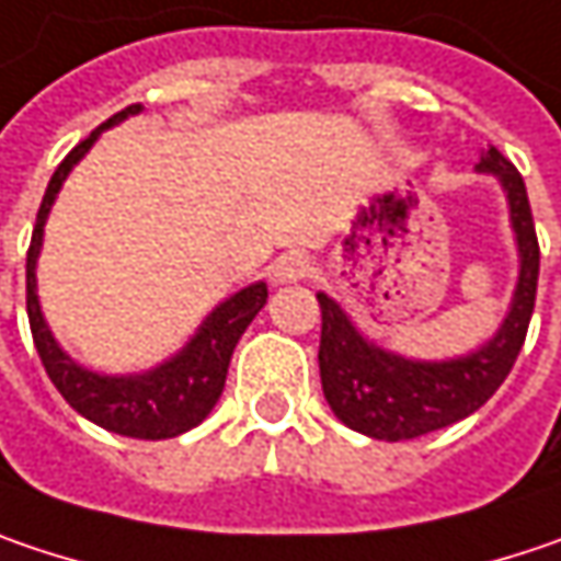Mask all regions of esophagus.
<instances>
[{
	"label": "esophagus",
	"instance_id": "1",
	"mask_svg": "<svg viewBox=\"0 0 561 561\" xmlns=\"http://www.w3.org/2000/svg\"><path fill=\"white\" fill-rule=\"evenodd\" d=\"M311 273V260L305 253H282L279 260L273 263L270 276L276 285H291V282H301Z\"/></svg>",
	"mask_w": 561,
	"mask_h": 561
}]
</instances>
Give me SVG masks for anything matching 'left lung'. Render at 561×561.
<instances>
[{"label": "left lung", "instance_id": "1", "mask_svg": "<svg viewBox=\"0 0 561 561\" xmlns=\"http://www.w3.org/2000/svg\"><path fill=\"white\" fill-rule=\"evenodd\" d=\"M477 174H492L505 199L517 244V282L499 330L463 355L450 358H407L378 346L355 327L346 308L317 291L320 301V383L333 415L378 442H407L454 425L473 412L502 387L511 365L524 346L530 313L537 301L540 244L527 186L517 168L495 146L479 151Z\"/></svg>", "mask_w": 561, "mask_h": 561}]
</instances>
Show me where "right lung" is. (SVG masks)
<instances>
[{
  "instance_id": "add662e5",
  "label": "right lung",
  "mask_w": 561,
  "mask_h": 561,
  "mask_svg": "<svg viewBox=\"0 0 561 561\" xmlns=\"http://www.w3.org/2000/svg\"><path fill=\"white\" fill-rule=\"evenodd\" d=\"M136 114H142V104H129L126 111L101 123L84 142H79L62 158V164L47 183L37 225L31 234V248H27V320H31L37 355L56 383V390L72 410L123 438L161 442V438H178L183 432L196 428L213 412L225 390L231 352L238 346L241 333L250 327V320L266 305L270 291H266V282H250L244 288H238L234 295L218 301L213 311L203 317L196 333L171 358L136 375L91 371L56 343L50 323L41 311V295H37V256L44 248V225L50 218L53 203L66 178L98 142V136Z\"/></svg>"
}]
</instances>
